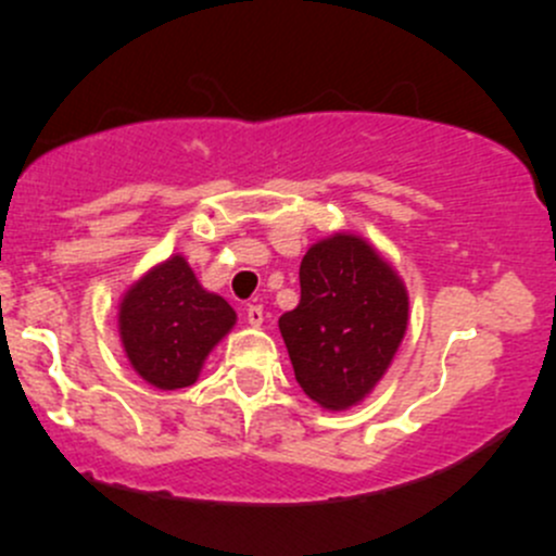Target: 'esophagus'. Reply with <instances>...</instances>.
<instances>
[{
  "label": "esophagus",
  "instance_id": "34e87169",
  "mask_svg": "<svg viewBox=\"0 0 556 556\" xmlns=\"http://www.w3.org/2000/svg\"><path fill=\"white\" fill-rule=\"evenodd\" d=\"M245 318H248V324H251V327H261V324H264V308H261V305H248L245 308Z\"/></svg>",
  "mask_w": 556,
  "mask_h": 556
}]
</instances>
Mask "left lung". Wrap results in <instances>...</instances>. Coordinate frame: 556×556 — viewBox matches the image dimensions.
Instances as JSON below:
<instances>
[{
  "instance_id": "1",
  "label": "left lung",
  "mask_w": 556,
  "mask_h": 556,
  "mask_svg": "<svg viewBox=\"0 0 556 556\" xmlns=\"http://www.w3.org/2000/svg\"><path fill=\"white\" fill-rule=\"evenodd\" d=\"M410 298L366 238L334 232L300 261V303L279 318L300 389L324 410L374 392L407 331Z\"/></svg>"
}]
</instances>
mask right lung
Wrapping results in <instances>:
<instances>
[{"label":"right lung","instance_id":"1","mask_svg":"<svg viewBox=\"0 0 556 556\" xmlns=\"http://www.w3.org/2000/svg\"><path fill=\"white\" fill-rule=\"evenodd\" d=\"M235 321L232 305L198 282L180 253L151 266L127 287L117 314L132 371L164 392L195 384L208 353Z\"/></svg>","mask_w":556,"mask_h":556}]
</instances>
